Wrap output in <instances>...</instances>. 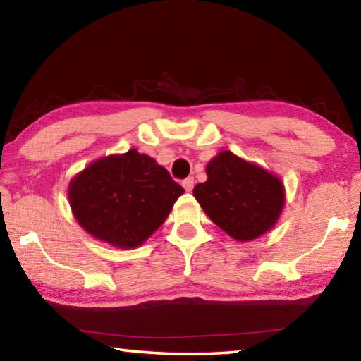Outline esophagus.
<instances>
[{"mask_svg":"<svg viewBox=\"0 0 361 361\" xmlns=\"http://www.w3.org/2000/svg\"><path fill=\"white\" fill-rule=\"evenodd\" d=\"M183 188H185L188 192L192 191V188H194V178H192V176H189V178L183 180Z\"/></svg>","mask_w":361,"mask_h":361,"instance_id":"34e87169","label":"esophagus"}]
</instances>
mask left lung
<instances>
[{"label": "left lung", "mask_w": 361, "mask_h": 361, "mask_svg": "<svg viewBox=\"0 0 361 361\" xmlns=\"http://www.w3.org/2000/svg\"><path fill=\"white\" fill-rule=\"evenodd\" d=\"M205 183L194 197L213 223L239 242H250L276 226L285 205L283 183L256 164L221 151L207 164Z\"/></svg>", "instance_id": "1"}]
</instances>
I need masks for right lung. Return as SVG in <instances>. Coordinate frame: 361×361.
Wrapping results in <instances>:
<instances>
[{
	"mask_svg": "<svg viewBox=\"0 0 361 361\" xmlns=\"http://www.w3.org/2000/svg\"><path fill=\"white\" fill-rule=\"evenodd\" d=\"M183 192L166 169L137 149L99 159L68 186L71 212L81 228L119 248H135L149 239Z\"/></svg>",
	"mask_w": 361,
	"mask_h": 361,
	"instance_id": "add662e5",
	"label": "right lung"
}]
</instances>
